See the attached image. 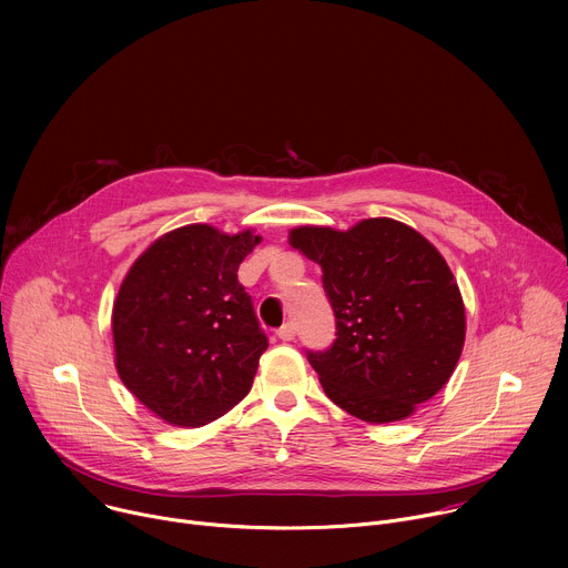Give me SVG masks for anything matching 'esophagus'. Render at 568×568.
<instances>
[{
    "label": "esophagus",
    "instance_id": "34e87169",
    "mask_svg": "<svg viewBox=\"0 0 568 568\" xmlns=\"http://www.w3.org/2000/svg\"><path fill=\"white\" fill-rule=\"evenodd\" d=\"M278 339L281 342H292L294 339V335H296V328H294V323L292 321H287V323H283V326L278 328Z\"/></svg>",
    "mask_w": 568,
    "mask_h": 568
}]
</instances>
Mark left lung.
I'll return each instance as SVG.
<instances>
[{
  "label": "left lung",
  "instance_id": "left-lung-1",
  "mask_svg": "<svg viewBox=\"0 0 568 568\" xmlns=\"http://www.w3.org/2000/svg\"><path fill=\"white\" fill-rule=\"evenodd\" d=\"M287 240L321 267L337 318L333 348L307 353L323 390L364 423L416 414L449 382L465 344V305L443 254L390 217L346 231L305 224Z\"/></svg>",
  "mask_w": 568,
  "mask_h": 568
}]
</instances>
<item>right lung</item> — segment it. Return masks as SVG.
<instances>
[{
    "label": "right lung",
    "mask_w": 568,
    "mask_h": 568,
    "mask_svg": "<svg viewBox=\"0 0 568 568\" xmlns=\"http://www.w3.org/2000/svg\"><path fill=\"white\" fill-rule=\"evenodd\" d=\"M263 237L186 224L159 235L128 270L112 307L114 366L148 412L202 427L254 384L267 337L237 267Z\"/></svg>",
    "instance_id": "obj_1"
}]
</instances>
